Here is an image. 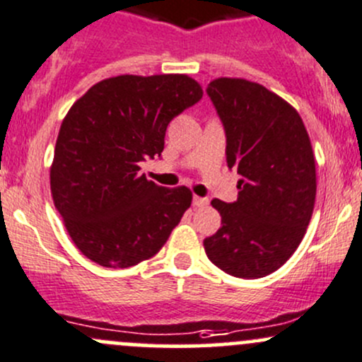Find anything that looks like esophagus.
<instances>
[{"mask_svg":"<svg viewBox=\"0 0 362 362\" xmlns=\"http://www.w3.org/2000/svg\"><path fill=\"white\" fill-rule=\"evenodd\" d=\"M208 203H210V201H208V197L194 196V199H192V204H194V206H206Z\"/></svg>","mask_w":362,"mask_h":362,"instance_id":"obj_1","label":"esophagus"}]
</instances>
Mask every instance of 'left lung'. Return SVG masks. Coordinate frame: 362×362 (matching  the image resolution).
I'll return each instance as SVG.
<instances>
[{"mask_svg":"<svg viewBox=\"0 0 362 362\" xmlns=\"http://www.w3.org/2000/svg\"><path fill=\"white\" fill-rule=\"evenodd\" d=\"M227 136V165L241 175L238 201L211 204L222 227L203 241L208 258L235 277H264L295 253L315 203V159L302 117L258 83L208 85Z\"/></svg>","mask_w":362,"mask_h":362,"instance_id":"1","label":"left lung"}]
</instances>
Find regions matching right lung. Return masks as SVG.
<instances>
[{
  "mask_svg": "<svg viewBox=\"0 0 362 362\" xmlns=\"http://www.w3.org/2000/svg\"><path fill=\"white\" fill-rule=\"evenodd\" d=\"M201 97L187 74H123L72 104L57 136L50 189L76 248L91 262L127 269L154 257L191 206V189L156 185L139 163L161 156L170 121Z\"/></svg>",
  "mask_w": 362,
  "mask_h": 362,
  "instance_id": "obj_1",
  "label": "right lung"
}]
</instances>
